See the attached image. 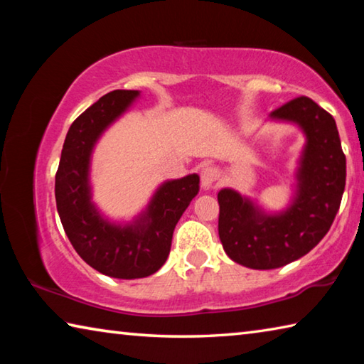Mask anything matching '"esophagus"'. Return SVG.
Returning <instances> with one entry per match:
<instances>
[{"instance_id":"esophagus-1","label":"esophagus","mask_w":364,"mask_h":364,"mask_svg":"<svg viewBox=\"0 0 364 364\" xmlns=\"http://www.w3.org/2000/svg\"><path fill=\"white\" fill-rule=\"evenodd\" d=\"M220 171L217 167H212V165H207V167L202 168L200 171V184L204 189H210L215 181L218 180Z\"/></svg>"}]
</instances>
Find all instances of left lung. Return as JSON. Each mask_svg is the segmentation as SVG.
<instances>
[{"mask_svg": "<svg viewBox=\"0 0 364 364\" xmlns=\"http://www.w3.org/2000/svg\"><path fill=\"white\" fill-rule=\"evenodd\" d=\"M269 117L297 123L306 138L291 204L267 213L237 191L218 193L220 241L232 262L252 269L284 267L315 247L336 218L347 176L334 117L315 101L295 97Z\"/></svg>", "mask_w": 364, "mask_h": 364, "instance_id": "1", "label": "left lung"}]
</instances>
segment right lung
<instances>
[{"instance_id":"obj_1","label":"right lung","mask_w":364,"mask_h":364,"mask_svg":"<svg viewBox=\"0 0 364 364\" xmlns=\"http://www.w3.org/2000/svg\"><path fill=\"white\" fill-rule=\"evenodd\" d=\"M138 96L134 90L110 91L72 123L54 189L60 221L77 254L91 268L119 279L146 278L162 268L178 220L199 193L196 173L165 181L128 225L104 218L93 204L90 162L95 144Z\"/></svg>"}]
</instances>
